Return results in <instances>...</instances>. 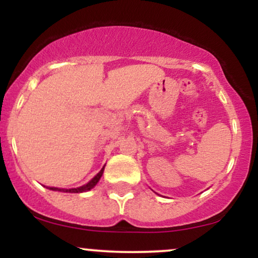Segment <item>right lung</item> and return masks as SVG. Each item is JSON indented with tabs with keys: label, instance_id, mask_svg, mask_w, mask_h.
I'll return each instance as SVG.
<instances>
[{
	"label": "right lung",
	"instance_id": "add662e5",
	"mask_svg": "<svg viewBox=\"0 0 258 258\" xmlns=\"http://www.w3.org/2000/svg\"><path fill=\"white\" fill-rule=\"evenodd\" d=\"M103 171H104V167L102 168V170L99 171L98 173L96 174V176L92 178L90 182L87 183V184L82 185V186H79V188H73V189H60V188H55V186H49L48 189H51V190H55V191H64V193H82V191H87V190H91L92 188H93L94 185L97 184V183L99 182L100 177H102L103 174Z\"/></svg>",
	"mask_w": 258,
	"mask_h": 258
}]
</instances>
